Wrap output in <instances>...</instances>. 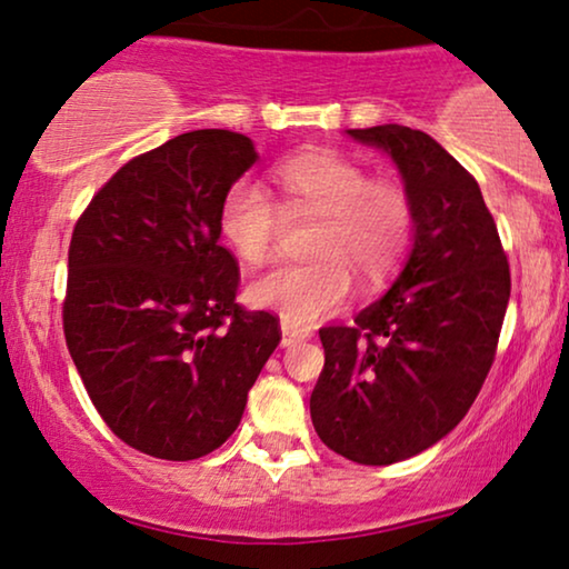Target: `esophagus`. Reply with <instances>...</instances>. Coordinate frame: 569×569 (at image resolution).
Listing matches in <instances>:
<instances>
[{"label": "esophagus", "instance_id": "1", "mask_svg": "<svg viewBox=\"0 0 569 569\" xmlns=\"http://www.w3.org/2000/svg\"><path fill=\"white\" fill-rule=\"evenodd\" d=\"M313 337V331L308 329V326H298L292 321H282V345L290 347V345H298V341H306Z\"/></svg>", "mask_w": 569, "mask_h": 569}]
</instances>
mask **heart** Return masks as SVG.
<instances>
[{
  "label": "heart",
  "instance_id": "b5f03b06",
  "mask_svg": "<svg viewBox=\"0 0 569 569\" xmlns=\"http://www.w3.org/2000/svg\"><path fill=\"white\" fill-rule=\"evenodd\" d=\"M274 206L261 186L238 181L220 201L217 230L240 261L263 263L274 251L282 214L316 217L308 238L310 261L277 263L256 277L248 295L284 321L313 323L337 310L352 290L380 284L399 269L415 238L417 207L407 183L370 176L360 160L337 150L290 154L271 168Z\"/></svg>",
  "mask_w": 569,
  "mask_h": 569
}]
</instances>
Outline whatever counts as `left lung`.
<instances>
[{
    "instance_id": "left-lung-1",
    "label": "left lung",
    "mask_w": 569,
    "mask_h": 569,
    "mask_svg": "<svg viewBox=\"0 0 569 569\" xmlns=\"http://www.w3.org/2000/svg\"><path fill=\"white\" fill-rule=\"evenodd\" d=\"M383 147L415 197V248L401 277L352 326H323L326 362L310 419L333 453L388 466L453 430L495 362L510 267L477 178L425 131L347 129Z\"/></svg>"
}]
</instances>
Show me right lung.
Listing matches in <instances>:
<instances>
[{"label": "right lung", "instance_id": "1", "mask_svg": "<svg viewBox=\"0 0 569 569\" xmlns=\"http://www.w3.org/2000/svg\"><path fill=\"white\" fill-rule=\"evenodd\" d=\"M256 162L238 131L199 129L137 154L74 224L61 318L90 401L139 453L191 461L236 432L282 329L236 300L224 191Z\"/></svg>", "mask_w": 569, "mask_h": 569}]
</instances>
